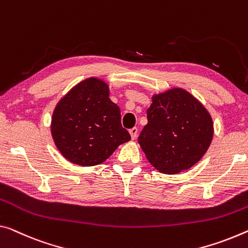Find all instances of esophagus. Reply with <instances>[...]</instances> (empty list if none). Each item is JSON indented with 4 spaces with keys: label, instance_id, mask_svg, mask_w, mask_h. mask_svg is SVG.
Segmentation results:
<instances>
[{
    "label": "esophagus",
    "instance_id": "obj_1",
    "mask_svg": "<svg viewBox=\"0 0 248 248\" xmlns=\"http://www.w3.org/2000/svg\"><path fill=\"white\" fill-rule=\"evenodd\" d=\"M137 132H139V129H137V127H133V128L129 129V134H131L132 140H135L136 139Z\"/></svg>",
    "mask_w": 248,
    "mask_h": 248
}]
</instances>
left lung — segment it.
<instances>
[{
	"mask_svg": "<svg viewBox=\"0 0 248 248\" xmlns=\"http://www.w3.org/2000/svg\"><path fill=\"white\" fill-rule=\"evenodd\" d=\"M146 113L148 123L139 144L159 172L188 170L206 153L214 134L213 121L193 95L182 89L154 95Z\"/></svg>",
	"mask_w": 248,
	"mask_h": 248,
	"instance_id": "obj_1",
	"label": "left lung"
}]
</instances>
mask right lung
<instances>
[{
	"label": "right lung",
	"instance_id": "1",
	"mask_svg": "<svg viewBox=\"0 0 248 248\" xmlns=\"http://www.w3.org/2000/svg\"><path fill=\"white\" fill-rule=\"evenodd\" d=\"M108 86L101 79L78 83L56 105L52 136L62 155L82 166L106 161L117 146L131 140L122 126L121 111L108 97Z\"/></svg>",
	"mask_w": 248,
	"mask_h": 248
}]
</instances>
